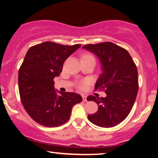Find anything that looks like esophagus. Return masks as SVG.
I'll return each mask as SVG.
<instances>
[{"instance_id": "1", "label": "esophagus", "mask_w": 158, "mask_h": 158, "mask_svg": "<svg viewBox=\"0 0 158 158\" xmlns=\"http://www.w3.org/2000/svg\"><path fill=\"white\" fill-rule=\"evenodd\" d=\"M82 99H83V101H84V102H87V101H88V99H87V96L82 95Z\"/></svg>"}]
</instances>
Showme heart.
<instances>
[{
    "label": "heart",
    "instance_id": "heart-1",
    "mask_svg": "<svg viewBox=\"0 0 158 158\" xmlns=\"http://www.w3.org/2000/svg\"><path fill=\"white\" fill-rule=\"evenodd\" d=\"M82 57H91V58H94L93 56H90V55H88V54H86V55H84L82 56ZM89 83V80L88 79H85V80H82L80 82H79V88H80V89H84V88L86 87V85Z\"/></svg>",
    "mask_w": 158,
    "mask_h": 158
}]
</instances>
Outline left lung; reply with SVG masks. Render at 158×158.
<instances>
[{"label":"left lung","instance_id":"1","mask_svg":"<svg viewBox=\"0 0 158 158\" xmlns=\"http://www.w3.org/2000/svg\"><path fill=\"white\" fill-rule=\"evenodd\" d=\"M83 49L93 52L99 59L102 73L95 89L104 90L106 97L89 96L88 101L98 105V110L89 114L90 122L102 128H110L122 123L135 104L138 91L137 67L126 49L112 42L87 44Z\"/></svg>","mask_w":158,"mask_h":158}]
</instances>
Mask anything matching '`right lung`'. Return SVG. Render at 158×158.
I'll use <instances>...</instances> for the list:
<instances>
[{
	"instance_id": "add662e5",
	"label": "right lung",
	"mask_w": 158,
	"mask_h": 158,
	"mask_svg": "<svg viewBox=\"0 0 158 158\" xmlns=\"http://www.w3.org/2000/svg\"><path fill=\"white\" fill-rule=\"evenodd\" d=\"M81 44L73 46L45 41L28 50L19 72V89L23 108L30 117L46 127H58L68 121L79 94L60 92L53 79L62 71L64 61Z\"/></svg>"
}]
</instances>
